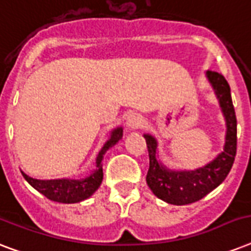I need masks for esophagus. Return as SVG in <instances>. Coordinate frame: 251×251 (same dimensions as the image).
I'll return each mask as SVG.
<instances>
[{
    "mask_svg": "<svg viewBox=\"0 0 251 251\" xmlns=\"http://www.w3.org/2000/svg\"><path fill=\"white\" fill-rule=\"evenodd\" d=\"M145 124V120L142 117L141 114L138 113H130L127 117H126V126L129 127L130 130H137L139 127H142Z\"/></svg>",
    "mask_w": 251,
    "mask_h": 251,
    "instance_id": "1",
    "label": "esophagus"
}]
</instances>
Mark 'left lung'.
I'll return each mask as SVG.
<instances>
[{
  "mask_svg": "<svg viewBox=\"0 0 251 251\" xmlns=\"http://www.w3.org/2000/svg\"><path fill=\"white\" fill-rule=\"evenodd\" d=\"M218 96L219 104L226 118V145L222 153L204 167L194 171H172L157 159V141L152 135L145 134L150 156L147 172V185L157 198L176 206L194 203L216 189L226 179L237 151V120L230 96V87L222 74L216 72L206 73Z\"/></svg>",
  "mask_w": 251,
  "mask_h": 251,
  "instance_id": "obj_1",
  "label": "left lung"
}]
</instances>
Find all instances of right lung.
Returning a JSON list of instances; mask_svg holds the SVG:
<instances>
[{"label":"right lung","mask_w":251,"mask_h":251,"mask_svg":"<svg viewBox=\"0 0 251 251\" xmlns=\"http://www.w3.org/2000/svg\"><path fill=\"white\" fill-rule=\"evenodd\" d=\"M124 130L122 127H116L112 130L109 139L105 142L101 150L99 151L96 157V169L90 176L80 179L58 178V179H36L29 177L22 172L27 182L36 189L39 193L45 195L47 198L54 202L60 203H78L84 199L90 198L95 191L98 190L102 181V164L104 155L109 149H112L116 143L122 138Z\"/></svg>","instance_id":"add662e5"}]
</instances>
